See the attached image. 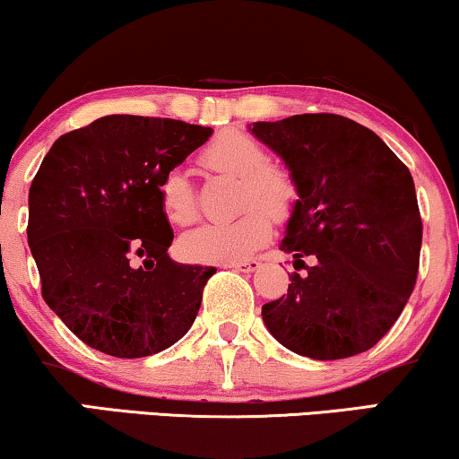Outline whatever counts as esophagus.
Instances as JSON below:
<instances>
[{"instance_id": "obj_1", "label": "esophagus", "mask_w": 459, "mask_h": 459, "mask_svg": "<svg viewBox=\"0 0 459 459\" xmlns=\"http://www.w3.org/2000/svg\"><path fill=\"white\" fill-rule=\"evenodd\" d=\"M226 266H229V269L239 271V273H254V271H258L260 263L258 260H241V263H229Z\"/></svg>"}]
</instances>
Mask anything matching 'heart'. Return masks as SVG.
<instances>
[{"label":"heart","mask_w":459,"mask_h":459,"mask_svg":"<svg viewBox=\"0 0 459 459\" xmlns=\"http://www.w3.org/2000/svg\"><path fill=\"white\" fill-rule=\"evenodd\" d=\"M205 167L224 176L239 178L237 207L246 210L233 220L207 222L179 239V252L195 263H237L254 254L271 235L273 220H283L297 201L294 179L280 165H273L258 139L241 131H224L201 152ZM159 199L171 224L186 226L196 218V195L188 173L167 171L160 179ZM256 204V208H252Z\"/></svg>","instance_id":"1"}]
</instances>
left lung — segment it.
Segmentation results:
<instances>
[{
  "label": "left lung",
  "mask_w": 459,
  "mask_h": 459,
  "mask_svg": "<svg viewBox=\"0 0 459 459\" xmlns=\"http://www.w3.org/2000/svg\"><path fill=\"white\" fill-rule=\"evenodd\" d=\"M247 129L294 179L299 199L280 249L305 266L290 275L288 294L263 307L264 326L313 359L370 350L417 280L421 218L409 169L384 139L343 116L299 114Z\"/></svg>",
  "instance_id": "left-lung-1"
}]
</instances>
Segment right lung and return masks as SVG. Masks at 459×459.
I'll list each match as a JSON object with an SVG mask.
<instances>
[{
	"label": "right lung",
	"instance_id": "obj_1",
	"mask_svg": "<svg viewBox=\"0 0 459 459\" xmlns=\"http://www.w3.org/2000/svg\"><path fill=\"white\" fill-rule=\"evenodd\" d=\"M212 126L112 114L52 143L29 188L27 241L42 297L92 350L143 358L178 343L213 266L171 260L160 179Z\"/></svg>",
	"mask_w": 459,
	"mask_h": 459
}]
</instances>
